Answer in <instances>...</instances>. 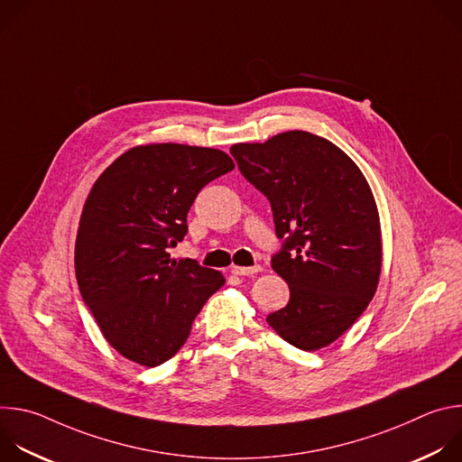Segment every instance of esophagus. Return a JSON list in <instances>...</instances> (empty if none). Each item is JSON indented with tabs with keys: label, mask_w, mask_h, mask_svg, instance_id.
I'll return each mask as SVG.
<instances>
[{
	"label": "esophagus",
	"mask_w": 462,
	"mask_h": 462,
	"mask_svg": "<svg viewBox=\"0 0 462 462\" xmlns=\"http://www.w3.org/2000/svg\"><path fill=\"white\" fill-rule=\"evenodd\" d=\"M257 273H261L259 265H254V267H232V274H236V276H254Z\"/></svg>",
	"instance_id": "esophagus-1"
}]
</instances>
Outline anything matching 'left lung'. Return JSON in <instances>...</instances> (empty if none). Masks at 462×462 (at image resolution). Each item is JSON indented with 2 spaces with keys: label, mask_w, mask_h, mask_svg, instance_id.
Segmentation results:
<instances>
[{
  "label": "left lung",
  "mask_w": 462,
  "mask_h": 462,
  "mask_svg": "<svg viewBox=\"0 0 462 462\" xmlns=\"http://www.w3.org/2000/svg\"><path fill=\"white\" fill-rule=\"evenodd\" d=\"M230 153L271 201L283 241L271 263L291 300L269 314V325L303 351L333 344L369 305L382 269L380 219L364 173L338 146L307 131L234 144Z\"/></svg>",
  "instance_id": "left-lung-1"
}]
</instances>
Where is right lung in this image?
I'll return each mask as SVG.
<instances>
[{"label": "right lung", "mask_w": 462, "mask_h": 462, "mask_svg": "<svg viewBox=\"0 0 462 462\" xmlns=\"http://www.w3.org/2000/svg\"><path fill=\"white\" fill-rule=\"evenodd\" d=\"M232 170L221 150L148 144L127 150L93 184L77 236V282L104 338L127 360H170L223 287L221 273L173 259L170 248L188 232L197 193Z\"/></svg>", "instance_id": "1"}]
</instances>
